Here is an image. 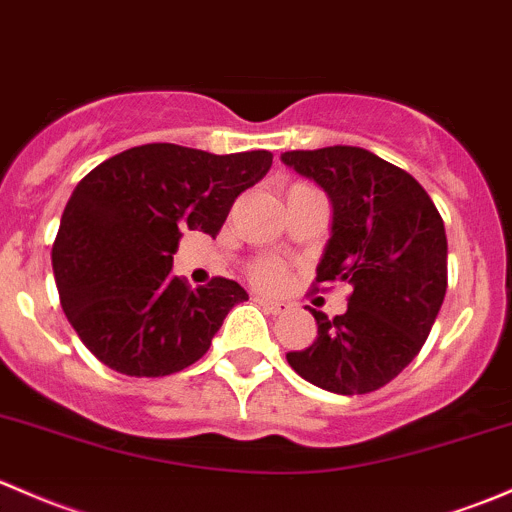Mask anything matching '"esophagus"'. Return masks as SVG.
Here are the masks:
<instances>
[{
    "mask_svg": "<svg viewBox=\"0 0 512 512\" xmlns=\"http://www.w3.org/2000/svg\"><path fill=\"white\" fill-rule=\"evenodd\" d=\"M255 301L260 306H265V309L270 311V314H284V311L289 309L287 301H277V299H267V297H255Z\"/></svg>",
    "mask_w": 512,
    "mask_h": 512,
    "instance_id": "esophagus-1",
    "label": "esophagus"
}]
</instances>
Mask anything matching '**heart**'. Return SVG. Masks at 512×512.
Instances as JSON below:
<instances>
[{"mask_svg":"<svg viewBox=\"0 0 512 512\" xmlns=\"http://www.w3.org/2000/svg\"><path fill=\"white\" fill-rule=\"evenodd\" d=\"M250 277H252V282L260 284V287L277 289V287H282L284 277H287V274H284V267L279 265V262L260 260V262H255V265H252Z\"/></svg>","mask_w":512,"mask_h":512,"instance_id":"obj_1","label":"heart"}]
</instances>
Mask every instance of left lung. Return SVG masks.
Segmentation results:
<instances>
[{
    "instance_id": "obj_1",
    "label": "left lung",
    "mask_w": 512,
    "mask_h": 512,
    "mask_svg": "<svg viewBox=\"0 0 512 512\" xmlns=\"http://www.w3.org/2000/svg\"><path fill=\"white\" fill-rule=\"evenodd\" d=\"M289 169L326 191L331 238L316 282H348L346 314H314L319 336L289 365L321 390L365 395L412 363L446 294L444 220L407 171L360 147L284 152Z\"/></svg>"
}]
</instances>
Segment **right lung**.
Returning a JSON list of instances; mask_svg holds the SVG:
<instances>
[{
    "label": "right lung",
    "instance_id": "obj_1",
    "mask_svg": "<svg viewBox=\"0 0 512 512\" xmlns=\"http://www.w3.org/2000/svg\"><path fill=\"white\" fill-rule=\"evenodd\" d=\"M265 149L208 154L142 144L95 166L61 215L51 262L68 321L90 353L132 378L196 363L247 292L171 274L184 230L215 238L235 198L270 171Z\"/></svg>",
    "mask_w": 512,
    "mask_h": 512
}]
</instances>
